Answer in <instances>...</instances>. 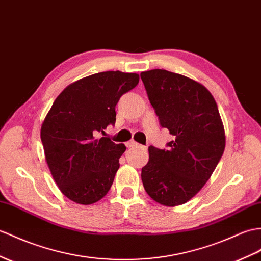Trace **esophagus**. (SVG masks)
<instances>
[{"mask_svg":"<svg viewBox=\"0 0 261 261\" xmlns=\"http://www.w3.org/2000/svg\"><path fill=\"white\" fill-rule=\"evenodd\" d=\"M126 147H128V148H135V147H140V148H144V147H142V145H140V144L137 143L136 141H133V140H131V141H129L128 143H126Z\"/></svg>","mask_w":261,"mask_h":261,"instance_id":"1","label":"esophagus"}]
</instances>
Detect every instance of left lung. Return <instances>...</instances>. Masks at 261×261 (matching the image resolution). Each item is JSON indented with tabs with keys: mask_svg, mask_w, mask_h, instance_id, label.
I'll return each mask as SVG.
<instances>
[{
	"mask_svg": "<svg viewBox=\"0 0 261 261\" xmlns=\"http://www.w3.org/2000/svg\"><path fill=\"white\" fill-rule=\"evenodd\" d=\"M140 75L160 124L175 138L168 150L149 147L142 184L155 202L175 207L195 197L214 173L226 147L225 128L201 83L160 69Z\"/></svg>",
	"mask_w": 261,
	"mask_h": 261,
	"instance_id": "obj_1",
	"label": "left lung"
}]
</instances>
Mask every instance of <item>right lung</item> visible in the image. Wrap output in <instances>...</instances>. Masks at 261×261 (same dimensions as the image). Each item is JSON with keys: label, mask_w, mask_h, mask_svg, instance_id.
Masks as SVG:
<instances>
[{"label": "right lung", "mask_w": 261, "mask_h": 261, "mask_svg": "<svg viewBox=\"0 0 261 261\" xmlns=\"http://www.w3.org/2000/svg\"><path fill=\"white\" fill-rule=\"evenodd\" d=\"M139 74L100 72L69 84L41 125V140L52 177L79 204L98 202L110 190L125 145L96 138L116 122V106L139 83Z\"/></svg>", "instance_id": "obj_1"}]
</instances>
